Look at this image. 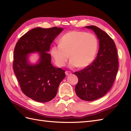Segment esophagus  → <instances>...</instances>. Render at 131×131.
Instances as JSON below:
<instances>
[{"label":"esophagus","mask_w":131,"mask_h":131,"mask_svg":"<svg viewBox=\"0 0 131 131\" xmlns=\"http://www.w3.org/2000/svg\"><path fill=\"white\" fill-rule=\"evenodd\" d=\"M65 73H66V75H70V74H72L71 72H70V71H66Z\"/></svg>","instance_id":"obj_1"}]
</instances>
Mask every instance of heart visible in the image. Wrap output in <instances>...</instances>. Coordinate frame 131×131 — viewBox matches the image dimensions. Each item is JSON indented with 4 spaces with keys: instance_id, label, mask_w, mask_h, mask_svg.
I'll use <instances>...</instances> for the list:
<instances>
[{
    "instance_id": "b5f03b06",
    "label": "heart",
    "mask_w": 131,
    "mask_h": 131,
    "mask_svg": "<svg viewBox=\"0 0 131 131\" xmlns=\"http://www.w3.org/2000/svg\"><path fill=\"white\" fill-rule=\"evenodd\" d=\"M97 49V40L94 34L72 31L62 37L60 44L52 46L51 54L57 66L59 67L64 66L70 57L71 67H78L82 68L92 62Z\"/></svg>"
}]
</instances>
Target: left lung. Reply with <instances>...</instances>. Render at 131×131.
Segmentation results:
<instances>
[{
	"label": "left lung",
	"instance_id": "obj_1",
	"mask_svg": "<svg viewBox=\"0 0 131 131\" xmlns=\"http://www.w3.org/2000/svg\"><path fill=\"white\" fill-rule=\"evenodd\" d=\"M85 27L97 35L99 49L89 66L74 72L78 79L75 92L81 99L93 101L104 96L112 88L118 70V58L115 43L105 32L95 26Z\"/></svg>",
	"mask_w": 131,
	"mask_h": 131
}]
</instances>
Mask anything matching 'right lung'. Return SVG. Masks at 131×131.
Listing matches in <instances>:
<instances>
[{
  "label": "right lung",
  "mask_w": 131,
  "mask_h": 131,
  "mask_svg": "<svg viewBox=\"0 0 131 131\" xmlns=\"http://www.w3.org/2000/svg\"><path fill=\"white\" fill-rule=\"evenodd\" d=\"M63 30L57 27L33 28L21 37L14 48L13 68L21 91L37 102H48L54 99L66 77L64 70L51 64L48 53L51 43ZM35 52L40 54L39 62L31 65L27 56Z\"/></svg>",
  "instance_id": "1"
}]
</instances>
